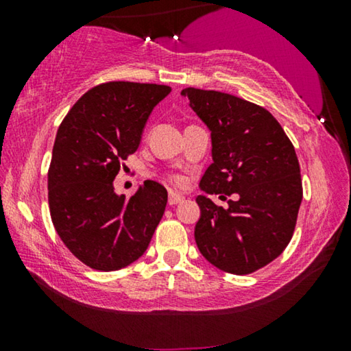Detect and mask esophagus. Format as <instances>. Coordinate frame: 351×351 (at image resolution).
Listing matches in <instances>:
<instances>
[{"instance_id":"1","label":"esophagus","mask_w":351,"mask_h":351,"mask_svg":"<svg viewBox=\"0 0 351 351\" xmlns=\"http://www.w3.org/2000/svg\"><path fill=\"white\" fill-rule=\"evenodd\" d=\"M182 201H184V196L177 195V193H174V191H171L169 199H167V203H169V206H176V204L182 203Z\"/></svg>"}]
</instances>
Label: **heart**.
Listing matches in <instances>:
<instances>
[{"label": "heart", "instance_id": "heart-1", "mask_svg": "<svg viewBox=\"0 0 351 351\" xmlns=\"http://www.w3.org/2000/svg\"><path fill=\"white\" fill-rule=\"evenodd\" d=\"M172 182H174V184H177V185H180L184 180H182V177L174 176V177H172Z\"/></svg>", "mask_w": 351, "mask_h": 351}]
</instances>
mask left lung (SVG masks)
I'll return each mask as SVG.
<instances>
[{
    "label": "left lung",
    "mask_w": 351,
    "mask_h": 351,
    "mask_svg": "<svg viewBox=\"0 0 351 351\" xmlns=\"http://www.w3.org/2000/svg\"><path fill=\"white\" fill-rule=\"evenodd\" d=\"M182 95L213 142V165L199 182L204 195L196 198V246L219 270L249 275L275 261L294 233L302 203L295 150L275 117L256 104L196 88ZM209 194H233L234 199L223 210Z\"/></svg>",
    "instance_id": "left-lung-1"
}]
</instances>
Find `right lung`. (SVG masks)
<instances>
[{
  "label": "right lung",
  "instance_id": "add662e5",
  "mask_svg": "<svg viewBox=\"0 0 351 351\" xmlns=\"http://www.w3.org/2000/svg\"><path fill=\"white\" fill-rule=\"evenodd\" d=\"M169 86L112 81L89 89L57 131L47 174L56 232L86 265L114 271L143 256L165 214L167 191L155 180L131 198L114 193L119 162L138 148L153 108Z\"/></svg>",
  "mask_w": 351,
  "mask_h": 351
}]
</instances>
